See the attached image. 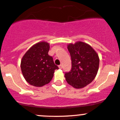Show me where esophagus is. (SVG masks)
<instances>
[{
    "label": "esophagus",
    "instance_id": "1",
    "mask_svg": "<svg viewBox=\"0 0 120 120\" xmlns=\"http://www.w3.org/2000/svg\"><path fill=\"white\" fill-rule=\"evenodd\" d=\"M59 68H60V69H61V68H63V66H62V65H59Z\"/></svg>",
    "mask_w": 120,
    "mask_h": 120
}]
</instances>
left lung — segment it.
I'll use <instances>...</instances> for the list:
<instances>
[{
    "label": "left lung",
    "mask_w": 120,
    "mask_h": 120,
    "mask_svg": "<svg viewBox=\"0 0 120 120\" xmlns=\"http://www.w3.org/2000/svg\"><path fill=\"white\" fill-rule=\"evenodd\" d=\"M71 59V70L64 74L67 83L75 88H82L91 83L96 77L100 59L90 45L82 41L67 45Z\"/></svg>",
    "instance_id": "1"
}]
</instances>
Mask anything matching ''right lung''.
<instances>
[{"label":"right lung","instance_id":"1","mask_svg":"<svg viewBox=\"0 0 120 120\" xmlns=\"http://www.w3.org/2000/svg\"><path fill=\"white\" fill-rule=\"evenodd\" d=\"M50 45L46 41L37 43L29 49L21 60L20 67L26 81L34 87L49 83L55 70L59 69L53 57L48 54Z\"/></svg>","mask_w":120,"mask_h":120}]
</instances>
